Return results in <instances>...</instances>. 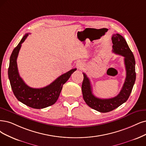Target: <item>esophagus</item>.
Wrapping results in <instances>:
<instances>
[{"label": "esophagus", "mask_w": 146, "mask_h": 146, "mask_svg": "<svg viewBox=\"0 0 146 146\" xmlns=\"http://www.w3.org/2000/svg\"><path fill=\"white\" fill-rule=\"evenodd\" d=\"M76 66L78 69H82L84 67V64L81 61H78L76 64Z\"/></svg>", "instance_id": "esophagus-1"}]
</instances>
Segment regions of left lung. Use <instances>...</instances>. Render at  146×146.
<instances>
[{"instance_id": "obj_1", "label": "left lung", "mask_w": 146, "mask_h": 146, "mask_svg": "<svg viewBox=\"0 0 146 146\" xmlns=\"http://www.w3.org/2000/svg\"><path fill=\"white\" fill-rule=\"evenodd\" d=\"M112 52L124 56L126 71V77L123 87L117 96L111 99H100L93 94L90 80L83 73L84 80L82 85L83 98L85 103L91 108L100 112H108L115 110L128 99L136 79L135 61L133 54L129 47L124 38L119 34L112 36Z\"/></svg>"}]
</instances>
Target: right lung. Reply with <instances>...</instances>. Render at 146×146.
<instances>
[{"instance_id":"obj_1","label":"right lung","mask_w":146,"mask_h":146,"mask_svg":"<svg viewBox=\"0 0 146 146\" xmlns=\"http://www.w3.org/2000/svg\"><path fill=\"white\" fill-rule=\"evenodd\" d=\"M29 34H26L19 44L13 50L10 56L8 68V78L13 93L21 103L35 109H42L53 105L57 101L62 88V85L76 70L73 68L64 73L45 87L33 88L27 85L20 76L17 59L21 44Z\"/></svg>"}]
</instances>
